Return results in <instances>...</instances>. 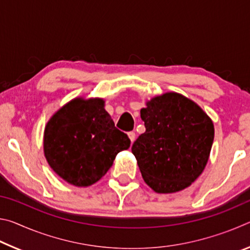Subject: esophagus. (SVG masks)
I'll return each mask as SVG.
<instances>
[{"label": "esophagus", "mask_w": 250, "mask_h": 250, "mask_svg": "<svg viewBox=\"0 0 250 250\" xmlns=\"http://www.w3.org/2000/svg\"><path fill=\"white\" fill-rule=\"evenodd\" d=\"M128 137H129V139H130L131 143H133V141L135 140V133L133 132V131H131V132L128 133Z\"/></svg>", "instance_id": "34e87169"}]
</instances>
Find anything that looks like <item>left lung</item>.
Wrapping results in <instances>:
<instances>
[{
  "instance_id": "8db88e82",
  "label": "left lung",
  "mask_w": 250,
  "mask_h": 250,
  "mask_svg": "<svg viewBox=\"0 0 250 250\" xmlns=\"http://www.w3.org/2000/svg\"><path fill=\"white\" fill-rule=\"evenodd\" d=\"M140 113L146 132L131 150L143 180L156 193L188 188L208 161L213 121L200 105L177 92L154 97Z\"/></svg>"
}]
</instances>
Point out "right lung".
I'll use <instances>...</instances> for the list:
<instances>
[{"mask_svg":"<svg viewBox=\"0 0 250 250\" xmlns=\"http://www.w3.org/2000/svg\"><path fill=\"white\" fill-rule=\"evenodd\" d=\"M129 146L128 135L116 128L101 98L70 100L54 113L44 131L49 167L75 186L98 182L116 155Z\"/></svg>","mask_w":250,"mask_h":250,"instance_id":"right-lung-1","label":"right lung"}]
</instances>
